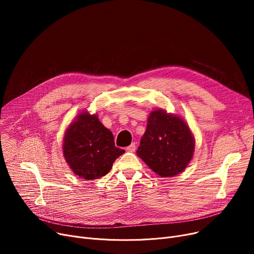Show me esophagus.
Instances as JSON below:
<instances>
[{
    "mask_svg": "<svg viewBox=\"0 0 254 254\" xmlns=\"http://www.w3.org/2000/svg\"><path fill=\"white\" fill-rule=\"evenodd\" d=\"M136 150V144L132 142L129 146H127V151H129V152H134Z\"/></svg>",
    "mask_w": 254,
    "mask_h": 254,
    "instance_id": "34e87169",
    "label": "esophagus"
}]
</instances>
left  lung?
I'll use <instances>...</instances> for the list:
<instances>
[{"mask_svg": "<svg viewBox=\"0 0 254 254\" xmlns=\"http://www.w3.org/2000/svg\"><path fill=\"white\" fill-rule=\"evenodd\" d=\"M194 137L185 120L164 109L150 112L137 155L163 178L178 175L194 153Z\"/></svg>", "mask_w": 254, "mask_h": 254, "instance_id": "obj_1", "label": "left lung"}]
</instances>
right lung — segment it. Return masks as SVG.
<instances>
[{
	"label": "right lung",
	"instance_id": "add662e5",
	"mask_svg": "<svg viewBox=\"0 0 254 254\" xmlns=\"http://www.w3.org/2000/svg\"><path fill=\"white\" fill-rule=\"evenodd\" d=\"M63 153L75 175L93 180L109 173L115 159L125 150L114 145L112 131L104 127L98 114L86 110L76 115L65 129Z\"/></svg>",
	"mask_w": 254,
	"mask_h": 254
}]
</instances>
